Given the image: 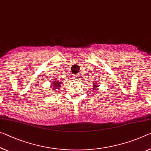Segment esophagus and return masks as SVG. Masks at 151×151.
Segmentation results:
<instances>
[{"label": "esophagus", "instance_id": "obj_1", "mask_svg": "<svg viewBox=\"0 0 151 151\" xmlns=\"http://www.w3.org/2000/svg\"><path fill=\"white\" fill-rule=\"evenodd\" d=\"M78 76H75V78H74V79H75V80H78Z\"/></svg>", "mask_w": 151, "mask_h": 151}]
</instances>
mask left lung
I'll return each mask as SVG.
<instances>
[{
  "label": "left lung",
  "instance_id": "8db88e82",
  "mask_svg": "<svg viewBox=\"0 0 151 151\" xmlns=\"http://www.w3.org/2000/svg\"><path fill=\"white\" fill-rule=\"evenodd\" d=\"M93 86V88H94L93 89H96V88L99 86V83H97V82H94V84H93V86Z\"/></svg>",
  "mask_w": 151,
  "mask_h": 151
}]
</instances>
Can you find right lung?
Listing matches in <instances>:
<instances>
[{
	"mask_svg": "<svg viewBox=\"0 0 151 151\" xmlns=\"http://www.w3.org/2000/svg\"><path fill=\"white\" fill-rule=\"evenodd\" d=\"M61 82H60V81H58V80H55L54 82L52 83V90H56V89H59V88L61 87ZM55 91V90H54Z\"/></svg>",
	"mask_w": 151,
	"mask_h": 151,
	"instance_id": "right-lung-1",
	"label": "right lung"
}]
</instances>
